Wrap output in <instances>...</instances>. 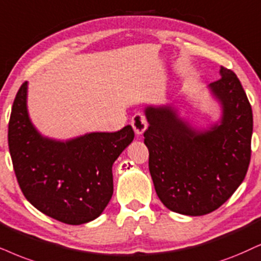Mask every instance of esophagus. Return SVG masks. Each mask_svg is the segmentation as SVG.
<instances>
[{"instance_id": "1", "label": "esophagus", "mask_w": 261, "mask_h": 261, "mask_svg": "<svg viewBox=\"0 0 261 261\" xmlns=\"http://www.w3.org/2000/svg\"><path fill=\"white\" fill-rule=\"evenodd\" d=\"M131 126H133L134 131L137 135L143 134L148 127V121H147L146 115L141 114V113L135 114L133 117V119H131Z\"/></svg>"}]
</instances>
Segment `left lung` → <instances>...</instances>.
<instances>
[{"mask_svg":"<svg viewBox=\"0 0 261 261\" xmlns=\"http://www.w3.org/2000/svg\"><path fill=\"white\" fill-rule=\"evenodd\" d=\"M220 74L210 87L223 103V120L211 131L191 130L170 107L146 110L151 179L161 202L176 213L203 216L219 208L248 171L252 107L237 75L223 66Z\"/></svg>","mask_w":261,"mask_h":261,"instance_id":"8db88e82","label":"left lung"}]
</instances>
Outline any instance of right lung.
Segmentation results:
<instances>
[{"label":"right lung","mask_w":261,"mask_h":261,"mask_svg":"<svg viewBox=\"0 0 261 261\" xmlns=\"http://www.w3.org/2000/svg\"><path fill=\"white\" fill-rule=\"evenodd\" d=\"M28 82L13 102L8 146L16 180L38 211L71 225L97 218L113 195L112 166L134 140L130 125L66 143L43 138L26 110Z\"/></svg>","instance_id":"add662e5"}]
</instances>
